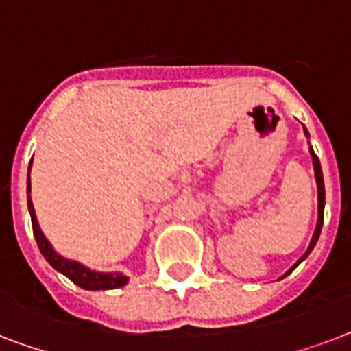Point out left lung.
<instances>
[{"mask_svg": "<svg viewBox=\"0 0 351 351\" xmlns=\"http://www.w3.org/2000/svg\"><path fill=\"white\" fill-rule=\"evenodd\" d=\"M304 127V125H302ZM304 134L306 138H310V132H308V129L304 127ZM310 154H311V162H313V171H315V182H317V226H315V233H313V237H311V242L310 245H308V250H306V253L302 256H300L299 261L295 262L293 266L289 267L288 271L284 273L282 277H286V275H289V273L293 271L295 267L299 266L300 262L304 261L306 256L310 255L311 251H313V247H315L317 240H319V234H321V230H322V222H324V204H326V193H324V178H322V169H321V162H319V158H317L315 151H313V147L310 145ZM280 277V278H282Z\"/></svg>", "mask_w": 351, "mask_h": 351, "instance_id": "8db88e82", "label": "left lung"}]
</instances>
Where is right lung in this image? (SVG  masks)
<instances>
[{"instance_id":"right-lung-1","label":"right lung","mask_w":351,"mask_h":351,"mask_svg":"<svg viewBox=\"0 0 351 351\" xmlns=\"http://www.w3.org/2000/svg\"><path fill=\"white\" fill-rule=\"evenodd\" d=\"M30 165H32V160L29 164V184H27V206H29L30 220H32V231H34V239L38 242V247H40L41 255L45 256V261L51 264L56 271H60L62 275H65L67 278H71L76 286L84 289H89V291H98V289H117L125 286L129 282V277H125L123 273L120 271H96V269H90V267L84 266L82 262L71 261V258H65L58 253L52 244L47 240V237L41 231L40 224H38V219H36L34 206H32V200H30Z\"/></svg>"}]
</instances>
